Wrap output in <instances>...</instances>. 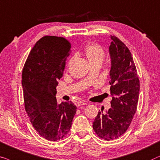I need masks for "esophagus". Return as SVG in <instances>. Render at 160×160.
Instances as JSON below:
<instances>
[{
    "instance_id": "1",
    "label": "esophagus",
    "mask_w": 160,
    "mask_h": 160,
    "mask_svg": "<svg viewBox=\"0 0 160 160\" xmlns=\"http://www.w3.org/2000/svg\"><path fill=\"white\" fill-rule=\"evenodd\" d=\"M86 102H78L75 103V105L77 107H80V106H82V105H86Z\"/></svg>"
}]
</instances>
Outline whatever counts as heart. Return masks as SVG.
Instances as JSON below:
<instances>
[{"label":"heart","instance_id":"obj_1","mask_svg":"<svg viewBox=\"0 0 160 160\" xmlns=\"http://www.w3.org/2000/svg\"><path fill=\"white\" fill-rule=\"evenodd\" d=\"M84 55L88 59L90 65L100 64L102 63L105 57V50L99 44L96 43H91L87 44L84 48ZM74 61V58H70L68 62V67L72 64Z\"/></svg>","mask_w":160,"mask_h":160}]
</instances>
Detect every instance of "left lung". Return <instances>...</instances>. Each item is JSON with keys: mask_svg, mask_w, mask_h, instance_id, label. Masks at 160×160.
Instances as JSON below:
<instances>
[{"mask_svg": "<svg viewBox=\"0 0 160 160\" xmlns=\"http://www.w3.org/2000/svg\"><path fill=\"white\" fill-rule=\"evenodd\" d=\"M110 37L111 108L107 112L99 110L93 122L95 133L105 140L117 139L126 132L137 110L140 91L139 78L130 51L118 37Z\"/></svg>", "mask_w": 160, "mask_h": 160, "instance_id": "left-lung-1", "label": "left lung"}]
</instances>
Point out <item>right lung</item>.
I'll use <instances>...</instances> for the list:
<instances>
[{"label": "right lung", "mask_w": 160, "mask_h": 160, "mask_svg": "<svg viewBox=\"0 0 160 160\" xmlns=\"http://www.w3.org/2000/svg\"><path fill=\"white\" fill-rule=\"evenodd\" d=\"M71 48L64 37L44 36L32 48L22 69L25 111L39 135L50 141L67 135L77 111L72 102L58 104L55 99Z\"/></svg>", "instance_id": "add662e5"}]
</instances>
